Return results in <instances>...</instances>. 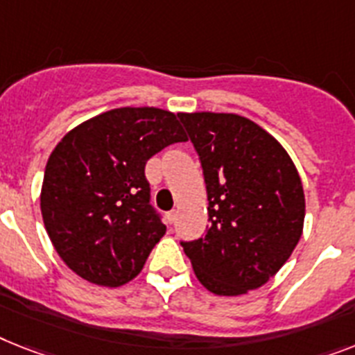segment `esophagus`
Here are the masks:
<instances>
[{
  "instance_id": "34e87169",
  "label": "esophagus",
  "mask_w": 355,
  "mask_h": 355,
  "mask_svg": "<svg viewBox=\"0 0 355 355\" xmlns=\"http://www.w3.org/2000/svg\"><path fill=\"white\" fill-rule=\"evenodd\" d=\"M175 216H178V212H175V210H171V212H166V223H168V225L174 223Z\"/></svg>"
}]
</instances>
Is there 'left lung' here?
<instances>
[{
  "mask_svg": "<svg viewBox=\"0 0 355 355\" xmlns=\"http://www.w3.org/2000/svg\"><path fill=\"white\" fill-rule=\"evenodd\" d=\"M180 118L201 161L210 221L203 237L181 247L212 294H247L276 276L303 234L300 172L276 137L243 116Z\"/></svg>",
  "mask_w": 355,
  "mask_h": 355,
  "instance_id": "8db88e82",
  "label": "left lung"
}]
</instances>
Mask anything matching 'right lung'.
Here are the masks:
<instances>
[{
	"label": "right lung",
	"instance_id": "add662e5",
	"mask_svg": "<svg viewBox=\"0 0 355 355\" xmlns=\"http://www.w3.org/2000/svg\"><path fill=\"white\" fill-rule=\"evenodd\" d=\"M181 114L123 107L67 132L46 161L41 216L70 270L99 286H121L141 272L165 236L150 207L145 165L187 141Z\"/></svg>",
	"mask_w": 355,
	"mask_h": 355
}]
</instances>
